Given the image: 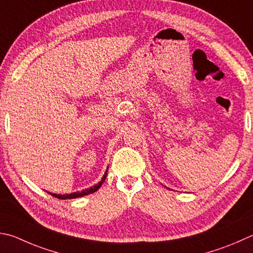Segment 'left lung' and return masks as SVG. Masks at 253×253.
Returning a JSON list of instances; mask_svg holds the SVG:
<instances>
[{
	"instance_id": "obj_1",
	"label": "left lung",
	"mask_w": 253,
	"mask_h": 253,
	"mask_svg": "<svg viewBox=\"0 0 253 253\" xmlns=\"http://www.w3.org/2000/svg\"><path fill=\"white\" fill-rule=\"evenodd\" d=\"M168 189H169V188H168Z\"/></svg>"
}]
</instances>
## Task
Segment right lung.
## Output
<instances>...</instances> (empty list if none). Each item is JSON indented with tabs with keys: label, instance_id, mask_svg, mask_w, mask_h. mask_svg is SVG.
<instances>
[{
	"label": "right lung",
	"instance_id": "obj_1",
	"mask_svg": "<svg viewBox=\"0 0 253 253\" xmlns=\"http://www.w3.org/2000/svg\"><path fill=\"white\" fill-rule=\"evenodd\" d=\"M107 170H108V167H107V169H106V172L104 173L102 180H100V181L97 183V185L90 187V188H88V189H85V190H83V191H81V192H73V194H70V195H56V194H52V192H48V194L52 195L53 197H56V198H58V199L80 198V197H83V196H86V195H89V194H94V192L97 191V190L99 189V188H100V186H102L103 183H104L105 179H106V176H107Z\"/></svg>",
	"mask_w": 253,
	"mask_h": 253
}]
</instances>
